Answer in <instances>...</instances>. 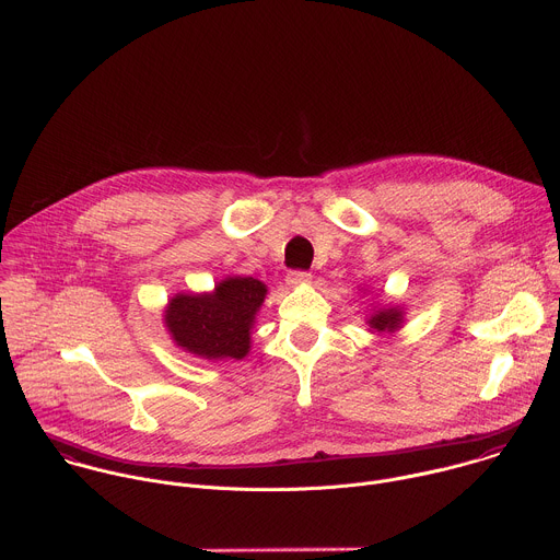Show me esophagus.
I'll list each match as a JSON object with an SVG mask.
<instances>
[{"label":"esophagus","mask_w":560,"mask_h":560,"mask_svg":"<svg viewBox=\"0 0 560 560\" xmlns=\"http://www.w3.org/2000/svg\"><path fill=\"white\" fill-rule=\"evenodd\" d=\"M311 273L308 271H291L287 276V284L289 287H304V284H311Z\"/></svg>","instance_id":"1"}]
</instances>
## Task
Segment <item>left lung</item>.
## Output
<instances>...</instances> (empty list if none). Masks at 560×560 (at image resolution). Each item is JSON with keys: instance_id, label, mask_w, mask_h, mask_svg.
<instances>
[{"instance_id": "1", "label": "left lung", "mask_w": 560, "mask_h": 560, "mask_svg": "<svg viewBox=\"0 0 560 560\" xmlns=\"http://www.w3.org/2000/svg\"><path fill=\"white\" fill-rule=\"evenodd\" d=\"M406 322V311L404 306H397V304H384V306H373L366 315V324H369V330L377 332V335H384V332H395L404 326Z\"/></svg>"}]
</instances>
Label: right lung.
<instances>
[{
  "label": "right lung",
  "mask_w": 560,
  "mask_h": 560,
  "mask_svg": "<svg viewBox=\"0 0 560 560\" xmlns=\"http://www.w3.org/2000/svg\"><path fill=\"white\" fill-rule=\"evenodd\" d=\"M267 284L252 276H228L213 291L176 293L167 300L163 324L180 351L211 360H243L252 351L256 315Z\"/></svg>",
  "instance_id": "right-lung-1"
}]
</instances>
